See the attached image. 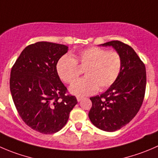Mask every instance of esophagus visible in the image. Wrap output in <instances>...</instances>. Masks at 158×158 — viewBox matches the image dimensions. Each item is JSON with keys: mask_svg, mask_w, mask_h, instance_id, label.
<instances>
[{"mask_svg": "<svg viewBox=\"0 0 158 158\" xmlns=\"http://www.w3.org/2000/svg\"><path fill=\"white\" fill-rule=\"evenodd\" d=\"M76 99H77V101H78V102H80V101L82 100V99H83V97H82V96H76Z\"/></svg>", "mask_w": 158, "mask_h": 158, "instance_id": "1", "label": "esophagus"}]
</instances>
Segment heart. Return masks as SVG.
Wrapping results in <instances>:
<instances>
[{
	"instance_id": "1",
	"label": "heart",
	"mask_w": 158,
	"mask_h": 158,
	"mask_svg": "<svg viewBox=\"0 0 158 158\" xmlns=\"http://www.w3.org/2000/svg\"><path fill=\"white\" fill-rule=\"evenodd\" d=\"M85 69V77L70 86L71 93L86 96L97 90L106 89L119 77L122 69L121 57L117 52L91 47L71 56L65 55L58 61L56 69L59 77L67 83L74 82L80 74L79 66Z\"/></svg>"
}]
</instances>
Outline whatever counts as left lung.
<instances>
[{
  "label": "left lung",
  "instance_id": "1",
  "mask_svg": "<svg viewBox=\"0 0 158 158\" xmlns=\"http://www.w3.org/2000/svg\"><path fill=\"white\" fill-rule=\"evenodd\" d=\"M111 46L120 55L122 69L119 77L100 96L90 97L89 117L95 127L113 132L132 120L140 110L146 89V69L137 53L120 41L102 44Z\"/></svg>",
  "mask_w": 158,
  "mask_h": 158
}]
</instances>
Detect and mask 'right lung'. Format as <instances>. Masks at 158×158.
<instances>
[{
  "label": "right lung",
  "instance_id": "add662e5",
  "mask_svg": "<svg viewBox=\"0 0 158 158\" xmlns=\"http://www.w3.org/2000/svg\"><path fill=\"white\" fill-rule=\"evenodd\" d=\"M69 47L39 42L26 47L10 72V89L23 121L45 134L60 131L77 104L74 96H66L56 65Z\"/></svg>",
  "mask_w": 158,
  "mask_h": 158
}]
</instances>
